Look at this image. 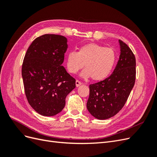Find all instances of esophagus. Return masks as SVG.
Segmentation results:
<instances>
[{
	"label": "esophagus",
	"instance_id": "1",
	"mask_svg": "<svg viewBox=\"0 0 157 157\" xmlns=\"http://www.w3.org/2000/svg\"><path fill=\"white\" fill-rule=\"evenodd\" d=\"M82 83L80 81H79V80H76V86H77V87L80 86V85H82Z\"/></svg>",
	"mask_w": 157,
	"mask_h": 157
}]
</instances>
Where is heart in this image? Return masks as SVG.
<instances>
[{"label": "heart", "mask_w": 157, "mask_h": 157, "mask_svg": "<svg viewBox=\"0 0 157 157\" xmlns=\"http://www.w3.org/2000/svg\"><path fill=\"white\" fill-rule=\"evenodd\" d=\"M116 61L117 54L115 50L96 43L84 44L80 47L78 52H69L66 59L67 67L70 73H77L84 65L85 69L81 76L84 78L91 77L95 81L107 77Z\"/></svg>", "instance_id": "1"}]
</instances>
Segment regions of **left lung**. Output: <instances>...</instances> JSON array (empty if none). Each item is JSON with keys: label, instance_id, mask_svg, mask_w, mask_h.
<instances>
[{"label": "left lung", "instance_id": "1", "mask_svg": "<svg viewBox=\"0 0 157 157\" xmlns=\"http://www.w3.org/2000/svg\"><path fill=\"white\" fill-rule=\"evenodd\" d=\"M121 55L113 73L105 80L90 84L87 109L99 120L115 116L124 107L134 86L136 58L126 43L119 40Z\"/></svg>", "mask_w": 157, "mask_h": 157}]
</instances>
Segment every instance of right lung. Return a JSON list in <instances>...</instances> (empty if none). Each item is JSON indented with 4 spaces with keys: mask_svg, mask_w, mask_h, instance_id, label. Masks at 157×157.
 Returning a JSON list of instances; mask_svg holds the SVG:
<instances>
[{
    "mask_svg": "<svg viewBox=\"0 0 157 157\" xmlns=\"http://www.w3.org/2000/svg\"><path fill=\"white\" fill-rule=\"evenodd\" d=\"M67 49L65 36L44 34L33 41L23 59L21 75L27 99L42 116L62 111L66 97L76 87V80L61 65Z\"/></svg>",
    "mask_w": 157,
    "mask_h": 157,
    "instance_id": "obj_1",
    "label": "right lung"
}]
</instances>
